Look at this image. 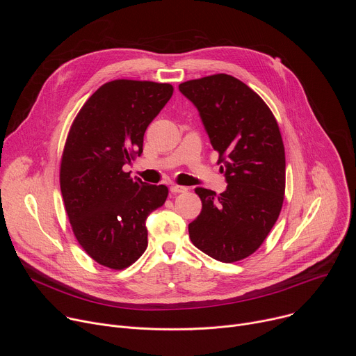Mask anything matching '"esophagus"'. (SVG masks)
I'll return each instance as SVG.
<instances>
[{
	"instance_id": "obj_1",
	"label": "esophagus",
	"mask_w": 356,
	"mask_h": 356,
	"mask_svg": "<svg viewBox=\"0 0 356 356\" xmlns=\"http://www.w3.org/2000/svg\"><path fill=\"white\" fill-rule=\"evenodd\" d=\"M170 191L173 194H179V193H186L187 191V187L186 186H179V184H173L170 186Z\"/></svg>"
}]
</instances>
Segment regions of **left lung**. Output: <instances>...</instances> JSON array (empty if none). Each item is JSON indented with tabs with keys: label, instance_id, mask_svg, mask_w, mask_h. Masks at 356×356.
<instances>
[{
	"label": "left lung",
	"instance_id": "obj_1",
	"mask_svg": "<svg viewBox=\"0 0 356 356\" xmlns=\"http://www.w3.org/2000/svg\"><path fill=\"white\" fill-rule=\"evenodd\" d=\"M197 108L220 154L227 190L197 187L202 209L190 239L209 257L231 264L255 252L283 204L286 159L279 125L264 99L241 80L214 74L179 86Z\"/></svg>",
	"mask_w": 356,
	"mask_h": 356
}]
</instances>
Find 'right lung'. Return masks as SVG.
<instances>
[{
	"instance_id": "1",
	"label": "right lung",
	"mask_w": 356,
	"mask_h": 356,
	"mask_svg": "<svg viewBox=\"0 0 356 356\" xmlns=\"http://www.w3.org/2000/svg\"><path fill=\"white\" fill-rule=\"evenodd\" d=\"M173 94L166 83L114 80L77 114L62 156L60 190L73 232L88 255L110 269L138 261L147 246V216L168 187L122 170L143 150L147 125Z\"/></svg>"
}]
</instances>
